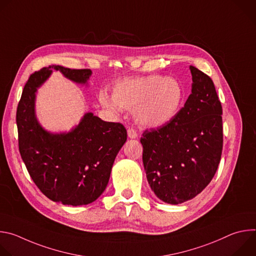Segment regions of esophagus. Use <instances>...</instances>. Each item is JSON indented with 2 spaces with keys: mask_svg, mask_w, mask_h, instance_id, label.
I'll use <instances>...</instances> for the list:
<instances>
[{
  "mask_svg": "<svg viewBox=\"0 0 256 256\" xmlns=\"http://www.w3.org/2000/svg\"><path fill=\"white\" fill-rule=\"evenodd\" d=\"M128 136L130 138H136L138 136V134L134 128H128Z\"/></svg>",
  "mask_w": 256,
  "mask_h": 256,
  "instance_id": "34e87169",
  "label": "esophagus"
}]
</instances>
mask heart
<instances>
[{"label":"heart","mask_w":256,"mask_h":256,"mask_svg":"<svg viewBox=\"0 0 256 256\" xmlns=\"http://www.w3.org/2000/svg\"><path fill=\"white\" fill-rule=\"evenodd\" d=\"M184 97V88L177 79L148 75L118 82L112 97L101 92L99 101L112 114H118L120 108L134 110L136 122L142 128H159L178 116Z\"/></svg>","instance_id":"b5f03b06"}]
</instances>
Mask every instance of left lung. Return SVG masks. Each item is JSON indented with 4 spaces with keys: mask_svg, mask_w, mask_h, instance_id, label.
<instances>
[{
    "mask_svg": "<svg viewBox=\"0 0 256 256\" xmlns=\"http://www.w3.org/2000/svg\"><path fill=\"white\" fill-rule=\"evenodd\" d=\"M192 93L167 126L144 130L142 163L151 190L178 204L200 194L212 179L223 149L222 105L212 79L190 66Z\"/></svg>",
    "mask_w": 256,
    "mask_h": 256,
    "instance_id": "left-lung-1",
    "label": "left lung"
}]
</instances>
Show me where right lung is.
<instances>
[{
  "label": "right lung",
  "mask_w": 256,
  "mask_h": 256,
  "mask_svg": "<svg viewBox=\"0 0 256 256\" xmlns=\"http://www.w3.org/2000/svg\"><path fill=\"white\" fill-rule=\"evenodd\" d=\"M52 70L81 85H87L92 75L87 68L50 66L29 77L16 114L19 151L34 184L46 198L68 206L88 204L105 190L116 157L126 140V130L92 112L85 114L68 132L44 130L35 114V100Z\"/></svg>",
  "instance_id": "right-lung-1"
}]
</instances>
